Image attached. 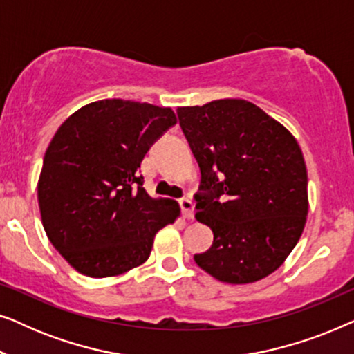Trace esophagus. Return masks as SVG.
Here are the masks:
<instances>
[{
    "instance_id": "esophagus-1",
    "label": "esophagus",
    "mask_w": 354,
    "mask_h": 354,
    "mask_svg": "<svg viewBox=\"0 0 354 354\" xmlns=\"http://www.w3.org/2000/svg\"><path fill=\"white\" fill-rule=\"evenodd\" d=\"M178 203H180L183 217H185V219H193V216H195V205H193V201L188 200V198H183V200Z\"/></svg>"
}]
</instances>
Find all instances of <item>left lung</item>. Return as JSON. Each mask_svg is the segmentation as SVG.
<instances>
[{
    "label": "left lung",
    "mask_w": 354,
    "mask_h": 354,
    "mask_svg": "<svg viewBox=\"0 0 354 354\" xmlns=\"http://www.w3.org/2000/svg\"><path fill=\"white\" fill-rule=\"evenodd\" d=\"M201 171L196 221L212 246L195 263L232 285L277 270L297 246L308 216V171L287 127L240 98L177 109Z\"/></svg>",
    "instance_id": "obj_1"
}]
</instances>
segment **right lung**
Listing matches in <instances>:
<instances>
[{
	"label": "right lung",
	"mask_w": 354,
	"mask_h": 354,
	"mask_svg": "<svg viewBox=\"0 0 354 354\" xmlns=\"http://www.w3.org/2000/svg\"><path fill=\"white\" fill-rule=\"evenodd\" d=\"M177 118L171 108L100 100L71 114L48 145L38 177L41 224L77 272L114 277L151 254L180 206L151 198L138 174L145 154Z\"/></svg>",
	"instance_id": "add662e5"
}]
</instances>
